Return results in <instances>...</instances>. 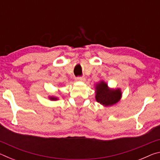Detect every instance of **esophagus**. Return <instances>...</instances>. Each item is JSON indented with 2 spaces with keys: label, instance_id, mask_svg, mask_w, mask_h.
<instances>
[{
  "label": "esophagus",
  "instance_id": "obj_1",
  "mask_svg": "<svg viewBox=\"0 0 160 160\" xmlns=\"http://www.w3.org/2000/svg\"><path fill=\"white\" fill-rule=\"evenodd\" d=\"M75 80L77 81H81V82H84L85 80V78L84 77H77L75 78Z\"/></svg>",
  "mask_w": 160,
  "mask_h": 160
}]
</instances>
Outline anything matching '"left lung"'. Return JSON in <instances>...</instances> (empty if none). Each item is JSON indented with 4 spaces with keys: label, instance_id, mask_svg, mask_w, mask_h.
Wrapping results in <instances>:
<instances>
[{
    "label": "left lung",
    "instance_id": "8db88e82",
    "mask_svg": "<svg viewBox=\"0 0 160 160\" xmlns=\"http://www.w3.org/2000/svg\"><path fill=\"white\" fill-rule=\"evenodd\" d=\"M97 102L104 106H112L119 101L121 97L120 90H109L107 85L104 82H101L96 87Z\"/></svg>",
    "mask_w": 160,
    "mask_h": 160
}]
</instances>
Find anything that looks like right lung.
<instances>
[{
    "instance_id": "right-lung-1",
    "label": "right lung",
    "mask_w": 160,
    "mask_h": 160,
    "mask_svg": "<svg viewBox=\"0 0 160 160\" xmlns=\"http://www.w3.org/2000/svg\"><path fill=\"white\" fill-rule=\"evenodd\" d=\"M51 99H52V100H56V98H54V97H51Z\"/></svg>"
}]
</instances>
